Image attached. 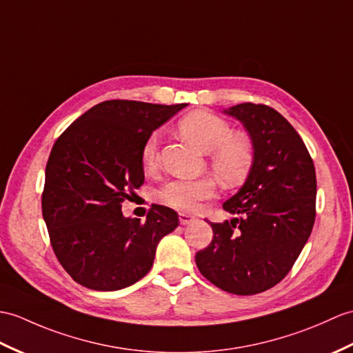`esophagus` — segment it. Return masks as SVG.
<instances>
[{"mask_svg": "<svg viewBox=\"0 0 353 353\" xmlns=\"http://www.w3.org/2000/svg\"><path fill=\"white\" fill-rule=\"evenodd\" d=\"M179 221H180V224H182V225H188V224L194 223L195 216H192L190 214H179Z\"/></svg>", "mask_w": 353, "mask_h": 353, "instance_id": "obj_1", "label": "esophagus"}]
</instances>
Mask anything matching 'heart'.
<instances>
[{
  "mask_svg": "<svg viewBox=\"0 0 353 353\" xmlns=\"http://www.w3.org/2000/svg\"><path fill=\"white\" fill-rule=\"evenodd\" d=\"M179 130L200 150L210 153V167L225 185H237L247 177L252 163V144L242 134H233L225 120L206 111H194L179 120ZM145 170L158 165V138L150 135L141 149ZM215 194L212 179H173L162 186L161 199L179 210L192 212Z\"/></svg>",
  "mask_w": 353,
  "mask_h": 353,
  "instance_id": "1",
  "label": "heart"
}]
</instances>
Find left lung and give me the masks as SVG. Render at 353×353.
Returning <instances> with one entry per match:
<instances>
[{"label": "left lung", "mask_w": 353, "mask_h": 353, "mask_svg": "<svg viewBox=\"0 0 353 353\" xmlns=\"http://www.w3.org/2000/svg\"><path fill=\"white\" fill-rule=\"evenodd\" d=\"M223 112L242 123L254 157L245 183L223 204L236 216L208 221L214 239L195 263L221 290L256 294L280 283L305 247L316 218V171L299 134L274 108L247 102Z\"/></svg>", "instance_id": "8db88e82"}]
</instances>
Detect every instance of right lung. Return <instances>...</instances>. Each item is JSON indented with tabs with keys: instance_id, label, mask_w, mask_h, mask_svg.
Wrapping results in <instances>:
<instances>
[{
	"instance_id": "add662e5",
	"label": "right lung",
	"mask_w": 353,
	"mask_h": 353,
	"mask_svg": "<svg viewBox=\"0 0 353 353\" xmlns=\"http://www.w3.org/2000/svg\"><path fill=\"white\" fill-rule=\"evenodd\" d=\"M188 103L105 101L57 139L45 173L42 212L57 259L87 289L114 292L149 272L163 236L179 225L173 209L153 204L145 223L121 203L144 183L145 139Z\"/></svg>"
}]
</instances>
